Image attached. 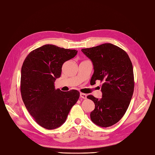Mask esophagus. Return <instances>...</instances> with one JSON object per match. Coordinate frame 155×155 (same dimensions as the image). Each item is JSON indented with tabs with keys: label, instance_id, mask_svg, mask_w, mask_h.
<instances>
[{
	"label": "esophagus",
	"instance_id": "34e87169",
	"mask_svg": "<svg viewBox=\"0 0 155 155\" xmlns=\"http://www.w3.org/2000/svg\"><path fill=\"white\" fill-rule=\"evenodd\" d=\"M80 97H81V98H83V99H86L87 98V95L86 94L80 93Z\"/></svg>",
	"mask_w": 155,
	"mask_h": 155
}]
</instances>
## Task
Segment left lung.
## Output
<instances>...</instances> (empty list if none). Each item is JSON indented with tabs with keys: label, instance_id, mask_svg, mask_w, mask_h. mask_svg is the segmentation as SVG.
I'll return each mask as SVG.
<instances>
[{
	"label": "left lung",
	"instance_id": "1",
	"mask_svg": "<svg viewBox=\"0 0 155 155\" xmlns=\"http://www.w3.org/2000/svg\"><path fill=\"white\" fill-rule=\"evenodd\" d=\"M94 65V74L90 84L96 80L103 81L102 97L97 99L91 95L87 98L95 104L90 113L94 124L100 127H109L117 123L127 110L134 92L133 67L127 53L111 43L82 49Z\"/></svg>",
	"mask_w": 155,
	"mask_h": 155
}]
</instances>
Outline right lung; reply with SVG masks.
Returning <instances> with one entry per match:
<instances>
[{"label": "right lung", "instance_id": "right-lung-1", "mask_svg": "<svg viewBox=\"0 0 155 155\" xmlns=\"http://www.w3.org/2000/svg\"><path fill=\"white\" fill-rule=\"evenodd\" d=\"M77 53L75 49L48 44L31 51L22 65V99L35 122L48 130L64 124L80 97L78 90L62 91L54 86L56 79L61 76L64 63Z\"/></svg>", "mask_w": 155, "mask_h": 155}]
</instances>
